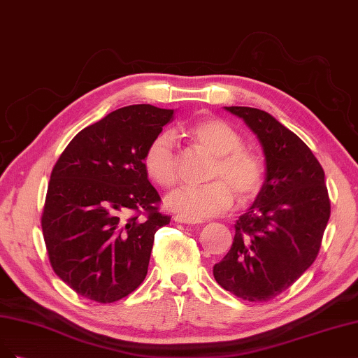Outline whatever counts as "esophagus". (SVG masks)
<instances>
[{"instance_id": "34e87169", "label": "esophagus", "mask_w": 358, "mask_h": 358, "mask_svg": "<svg viewBox=\"0 0 358 358\" xmlns=\"http://www.w3.org/2000/svg\"><path fill=\"white\" fill-rule=\"evenodd\" d=\"M174 220H176L177 223H189V224H193V223H196V222L187 220V218H182V217H180V215H176V217H174Z\"/></svg>"}]
</instances>
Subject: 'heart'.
I'll return each instance as SVG.
<instances>
[{
    "mask_svg": "<svg viewBox=\"0 0 358 358\" xmlns=\"http://www.w3.org/2000/svg\"><path fill=\"white\" fill-rule=\"evenodd\" d=\"M199 148L214 156L208 180L199 187H181L165 198L166 208L192 222L226 213L234 203L256 198L263 184V165L256 155L242 148L241 135L220 119H203L187 129ZM177 152L169 132L156 135L145 148L144 168L160 187L169 189L178 180Z\"/></svg>",
    "mask_w": 358,
    "mask_h": 358,
    "instance_id": "heart-1",
    "label": "heart"
}]
</instances>
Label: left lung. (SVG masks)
<instances>
[{
    "label": "left lung",
    "mask_w": 358,
    "mask_h": 358,
    "mask_svg": "<svg viewBox=\"0 0 358 358\" xmlns=\"http://www.w3.org/2000/svg\"><path fill=\"white\" fill-rule=\"evenodd\" d=\"M245 122L263 148L264 181L235 224V238L214 278L248 302H268L314 263L330 218V201L317 157L269 113L224 107Z\"/></svg>",
    "instance_id": "8db88e82"
}]
</instances>
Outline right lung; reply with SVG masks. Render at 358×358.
<instances>
[{
	"label": "right lung",
	"mask_w": 358,
	"mask_h": 358,
	"mask_svg": "<svg viewBox=\"0 0 358 358\" xmlns=\"http://www.w3.org/2000/svg\"><path fill=\"white\" fill-rule=\"evenodd\" d=\"M174 110L138 103L80 131L52 171L41 217L55 273L73 290L111 303L138 288L155 234L169 224L144 168L145 148Z\"/></svg>",
	"instance_id": "1"
}]
</instances>
